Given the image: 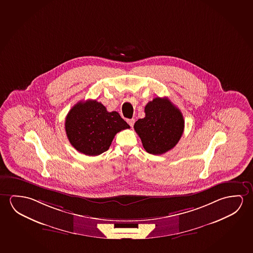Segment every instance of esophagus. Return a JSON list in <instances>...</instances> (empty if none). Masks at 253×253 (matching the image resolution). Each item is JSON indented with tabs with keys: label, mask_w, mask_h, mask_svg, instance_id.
<instances>
[{
	"label": "esophagus",
	"mask_w": 253,
	"mask_h": 253,
	"mask_svg": "<svg viewBox=\"0 0 253 253\" xmlns=\"http://www.w3.org/2000/svg\"><path fill=\"white\" fill-rule=\"evenodd\" d=\"M127 122H128V124L130 127H133V125L135 124V119H128Z\"/></svg>",
	"instance_id": "1"
}]
</instances>
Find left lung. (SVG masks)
Wrapping results in <instances>:
<instances>
[{
    "instance_id": "left-lung-1",
    "label": "left lung",
    "mask_w": 253,
    "mask_h": 253,
    "mask_svg": "<svg viewBox=\"0 0 253 253\" xmlns=\"http://www.w3.org/2000/svg\"><path fill=\"white\" fill-rule=\"evenodd\" d=\"M145 117L134 125L144 150L161 155L178 144L184 131L182 114L168 98H154L145 108Z\"/></svg>"
}]
</instances>
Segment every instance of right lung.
Returning <instances> with one entry per match:
<instances>
[{
  "label": "right lung",
  "mask_w": 253,
  "mask_h": 253,
  "mask_svg": "<svg viewBox=\"0 0 253 253\" xmlns=\"http://www.w3.org/2000/svg\"><path fill=\"white\" fill-rule=\"evenodd\" d=\"M66 136L78 152L97 156L109 150L117 132L129 128L117 111L109 112L95 100L80 101L67 114Z\"/></svg>",
  "instance_id": "1"
}]
</instances>
